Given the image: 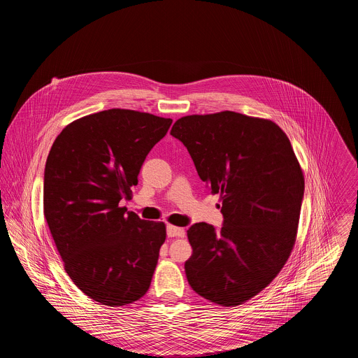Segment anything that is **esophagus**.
I'll use <instances>...</instances> for the list:
<instances>
[{"instance_id":"34e87169","label":"esophagus","mask_w":358,"mask_h":358,"mask_svg":"<svg viewBox=\"0 0 358 358\" xmlns=\"http://www.w3.org/2000/svg\"><path fill=\"white\" fill-rule=\"evenodd\" d=\"M166 234H168L169 237H185V236H186V231H185V229H182V227H176V226L168 224V226H166Z\"/></svg>"}]
</instances>
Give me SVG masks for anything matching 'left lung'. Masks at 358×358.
<instances>
[{
  "instance_id": "8db88e82",
  "label": "left lung",
  "mask_w": 358,
  "mask_h": 358,
  "mask_svg": "<svg viewBox=\"0 0 358 358\" xmlns=\"http://www.w3.org/2000/svg\"><path fill=\"white\" fill-rule=\"evenodd\" d=\"M171 135L189 150L201 180L220 194L223 226L187 230L185 263L193 291L238 306L263 291L291 255L305 176L285 132L271 120L234 111L179 118Z\"/></svg>"
}]
</instances>
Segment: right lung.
Instances as JSON below:
<instances>
[{
    "instance_id": "1",
    "label": "right lung",
    "mask_w": 358,
    "mask_h": 358,
    "mask_svg": "<svg viewBox=\"0 0 358 358\" xmlns=\"http://www.w3.org/2000/svg\"><path fill=\"white\" fill-rule=\"evenodd\" d=\"M171 118L110 108L70 122L55 139L44 173V216L71 281L107 306L149 289L166 237L164 222L141 219L120 201Z\"/></svg>"
}]
</instances>
